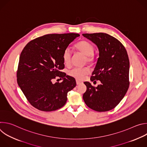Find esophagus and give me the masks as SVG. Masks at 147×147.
<instances>
[{
    "instance_id": "1",
    "label": "esophagus",
    "mask_w": 147,
    "mask_h": 147,
    "mask_svg": "<svg viewBox=\"0 0 147 147\" xmlns=\"http://www.w3.org/2000/svg\"><path fill=\"white\" fill-rule=\"evenodd\" d=\"M82 83V81H79V80H76V84H77V85H80V84H81Z\"/></svg>"
}]
</instances>
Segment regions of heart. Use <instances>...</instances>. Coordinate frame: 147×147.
Here are the masks:
<instances>
[{
	"mask_svg": "<svg viewBox=\"0 0 147 147\" xmlns=\"http://www.w3.org/2000/svg\"><path fill=\"white\" fill-rule=\"evenodd\" d=\"M76 48L86 56V60L88 62H91L94 60V47L92 45L86 40H81L75 45ZM63 60L65 64L68 65L70 64L71 51L69 48H66L63 53ZM90 70L87 67H73L68 71V74L77 80H82L84 76L88 74Z\"/></svg>",
	"mask_w": 147,
	"mask_h": 147,
	"instance_id": "obj_1",
	"label": "heart"
}]
</instances>
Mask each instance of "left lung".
Listing matches in <instances>:
<instances>
[{
  "mask_svg": "<svg viewBox=\"0 0 147 147\" xmlns=\"http://www.w3.org/2000/svg\"><path fill=\"white\" fill-rule=\"evenodd\" d=\"M82 35L98 48L99 57L90 80L101 82L95 87L85 82L87 91L83 94V99L95 111H109L120 103L129 87L130 62L127 51L119 40L108 34Z\"/></svg>",
  "mask_w": 147,
  "mask_h": 147,
  "instance_id": "left-lung-1",
  "label": "left lung"
}]
</instances>
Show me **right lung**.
Instances as JSON below:
<instances>
[{"instance_id":"1","label":"right lung","mask_w":147,"mask_h":147,"mask_svg":"<svg viewBox=\"0 0 147 147\" xmlns=\"http://www.w3.org/2000/svg\"><path fill=\"white\" fill-rule=\"evenodd\" d=\"M78 34H47L32 40L21 53L17 83L28 102L37 109L56 111L66 103L67 93L76 86L74 78L60 71L65 67L63 53ZM56 76L60 83H52Z\"/></svg>"}]
</instances>
